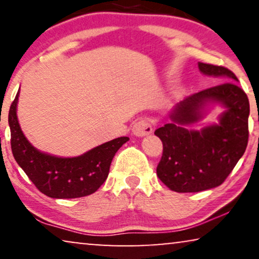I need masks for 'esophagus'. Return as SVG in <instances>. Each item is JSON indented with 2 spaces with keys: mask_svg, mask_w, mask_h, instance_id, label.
I'll use <instances>...</instances> for the list:
<instances>
[{
  "mask_svg": "<svg viewBox=\"0 0 259 259\" xmlns=\"http://www.w3.org/2000/svg\"><path fill=\"white\" fill-rule=\"evenodd\" d=\"M152 125L151 122L146 119H141L139 121L134 123L133 126V134L137 137H145L148 136L152 132Z\"/></svg>",
  "mask_w": 259,
  "mask_h": 259,
  "instance_id": "1",
  "label": "esophagus"
}]
</instances>
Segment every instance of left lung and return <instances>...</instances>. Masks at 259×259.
Returning a JSON list of instances; mask_svg holds the SVG:
<instances>
[{
    "label": "left lung",
    "instance_id": "8db88e82",
    "mask_svg": "<svg viewBox=\"0 0 259 259\" xmlns=\"http://www.w3.org/2000/svg\"><path fill=\"white\" fill-rule=\"evenodd\" d=\"M205 75L222 76L217 86L180 101L169 115L172 121L154 134L162 141L157 176L175 192H199L222 185L246 150L249 140V99L231 70L223 66L198 63ZM208 102H217L226 112L217 125L200 131L187 127L202 117Z\"/></svg>",
    "mask_w": 259,
    "mask_h": 259
}]
</instances>
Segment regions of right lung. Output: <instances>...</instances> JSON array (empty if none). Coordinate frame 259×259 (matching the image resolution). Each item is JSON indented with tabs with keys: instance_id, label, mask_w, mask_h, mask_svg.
I'll use <instances>...</instances> for the list:
<instances>
[{
	"instance_id": "1",
	"label": "right lung",
	"mask_w": 259,
	"mask_h": 259,
	"mask_svg": "<svg viewBox=\"0 0 259 259\" xmlns=\"http://www.w3.org/2000/svg\"><path fill=\"white\" fill-rule=\"evenodd\" d=\"M19 93L10 106L8 122L13 155L20 167L40 192L51 198L69 199L94 193L107 179L113 157L130 138H116L74 158L42 153L27 140L17 121Z\"/></svg>"
}]
</instances>
